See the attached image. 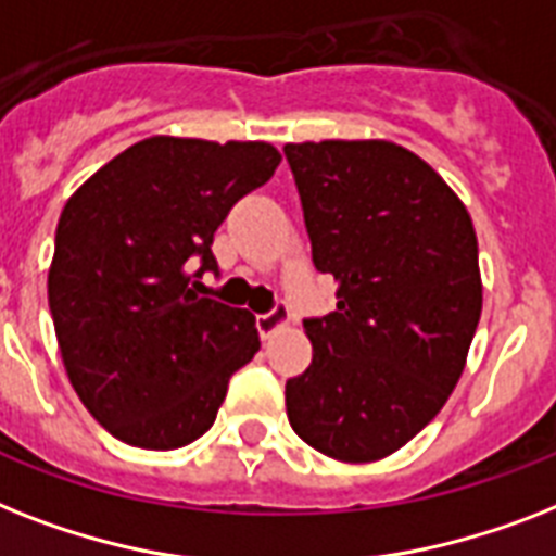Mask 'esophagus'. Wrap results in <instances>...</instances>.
Listing matches in <instances>:
<instances>
[{
  "label": "esophagus",
  "instance_id": "esophagus-1",
  "mask_svg": "<svg viewBox=\"0 0 556 556\" xmlns=\"http://www.w3.org/2000/svg\"><path fill=\"white\" fill-rule=\"evenodd\" d=\"M288 319H291V311H288L286 302H277L274 308L265 311V314H260L256 317V328H260V333H263V340H268L270 333L279 331L282 325H288Z\"/></svg>",
  "mask_w": 556,
  "mask_h": 556
}]
</instances>
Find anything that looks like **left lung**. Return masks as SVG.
Instances as JSON below:
<instances>
[{"label":"left lung","instance_id":"8db88e82","mask_svg":"<svg viewBox=\"0 0 556 556\" xmlns=\"http://www.w3.org/2000/svg\"><path fill=\"white\" fill-rule=\"evenodd\" d=\"M282 151L314 268L337 279V308L302 323L314 356L286 382L288 422L325 457L382 459L440 414L466 365L482 311L471 216L394 142Z\"/></svg>","mask_w":556,"mask_h":556}]
</instances>
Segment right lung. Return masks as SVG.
<instances>
[{"label":"right lung","instance_id":"right-lung-1","mask_svg":"<svg viewBox=\"0 0 556 556\" xmlns=\"http://www.w3.org/2000/svg\"><path fill=\"white\" fill-rule=\"evenodd\" d=\"M277 165L268 142L151 137L67 200L48 305L71 386L116 440H200L260 351L254 314L202 296L200 279L216 270V228Z\"/></svg>","mask_w":556,"mask_h":556}]
</instances>
